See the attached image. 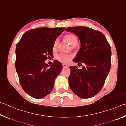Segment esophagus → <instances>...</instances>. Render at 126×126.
I'll return each instance as SVG.
<instances>
[{"instance_id": "34e87169", "label": "esophagus", "mask_w": 126, "mask_h": 126, "mask_svg": "<svg viewBox=\"0 0 126 126\" xmlns=\"http://www.w3.org/2000/svg\"><path fill=\"white\" fill-rule=\"evenodd\" d=\"M62 66H63V68H67V67H68V65H67V64H63Z\"/></svg>"}]
</instances>
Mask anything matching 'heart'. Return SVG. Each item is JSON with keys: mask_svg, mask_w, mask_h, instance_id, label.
Listing matches in <instances>:
<instances>
[{"mask_svg": "<svg viewBox=\"0 0 126 126\" xmlns=\"http://www.w3.org/2000/svg\"><path fill=\"white\" fill-rule=\"evenodd\" d=\"M65 38L69 42L73 48H74L75 46L77 45L78 39L77 36L73 33H68L65 36ZM59 43V38H57L54 41L53 45V50H56L58 47ZM56 58L59 61L63 63H67L69 62L70 59L72 58V56L69 54H66L63 53H61L56 56Z\"/></svg>", "mask_w": 126, "mask_h": 126, "instance_id": "obj_1", "label": "heart"}]
</instances>
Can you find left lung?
<instances>
[{"instance_id":"8db88e82","label":"left lung","mask_w":126,"mask_h":126,"mask_svg":"<svg viewBox=\"0 0 126 126\" xmlns=\"http://www.w3.org/2000/svg\"><path fill=\"white\" fill-rule=\"evenodd\" d=\"M65 30L75 34L80 41L81 48L73 62L85 64L81 69L70 67L69 86L79 97L91 98L101 90L110 70V46L101 32L88 27H70Z\"/></svg>"}]
</instances>
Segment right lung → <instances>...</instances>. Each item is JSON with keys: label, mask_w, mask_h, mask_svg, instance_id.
Segmentation results:
<instances>
[{"label": "right lung", "mask_w": 126, "mask_h": 126, "mask_svg": "<svg viewBox=\"0 0 126 126\" xmlns=\"http://www.w3.org/2000/svg\"><path fill=\"white\" fill-rule=\"evenodd\" d=\"M64 27H40L28 30L16 47L15 68L20 83L27 94L42 99L51 92L56 77L62 69L55 61L49 67L45 61L52 56L54 41Z\"/></svg>", "instance_id": "obj_1"}]
</instances>
